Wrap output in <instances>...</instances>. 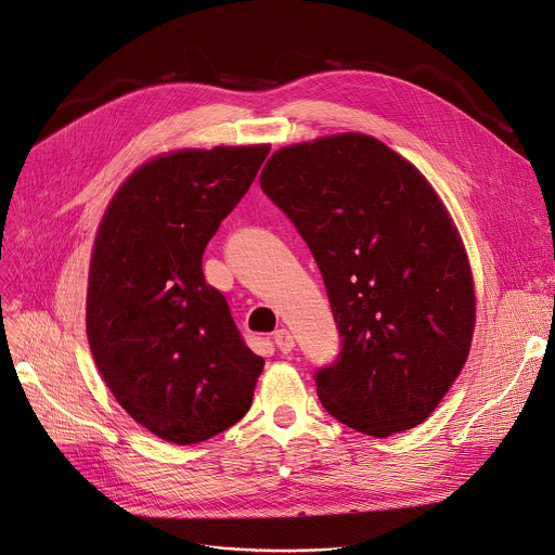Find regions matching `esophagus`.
<instances>
[{"instance_id": "obj_1", "label": "esophagus", "mask_w": 555, "mask_h": 555, "mask_svg": "<svg viewBox=\"0 0 555 555\" xmlns=\"http://www.w3.org/2000/svg\"><path fill=\"white\" fill-rule=\"evenodd\" d=\"M274 343H276V347L283 351V354H287V351H292L294 345H296L294 336H292L287 330H276V332H274Z\"/></svg>"}]
</instances>
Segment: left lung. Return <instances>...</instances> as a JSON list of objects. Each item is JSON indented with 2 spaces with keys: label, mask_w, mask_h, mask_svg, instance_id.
<instances>
[{
  "label": "left lung",
  "mask_w": 555,
  "mask_h": 555,
  "mask_svg": "<svg viewBox=\"0 0 555 555\" xmlns=\"http://www.w3.org/2000/svg\"><path fill=\"white\" fill-rule=\"evenodd\" d=\"M259 181L310 245L343 336L317 374L323 408L376 438L425 423L476 327L467 249L434 185L363 132L279 147Z\"/></svg>",
  "instance_id": "8db88e82"
}]
</instances>
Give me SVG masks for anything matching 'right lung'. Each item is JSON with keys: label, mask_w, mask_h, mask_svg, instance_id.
<instances>
[{"label": "right lung", "mask_w": 555, "mask_h": 555, "mask_svg": "<svg viewBox=\"0 0 555 555\" xmlns=\"http://www.w3.org/2000/svg\"><path fill=\"white\" fill-rule=\"evenodd\" d=\"M270 153L268 143L181 147L143 162L96 228L86 334L132 421L175 444L236 425L266 361L238 336L201 257Z\"/></svg>", "instance_id": "right-lung-1"}]
</instances>
